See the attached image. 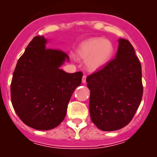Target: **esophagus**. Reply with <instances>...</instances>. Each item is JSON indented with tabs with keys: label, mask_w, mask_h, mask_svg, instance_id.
I'll return each instance as SVG.
<instances>
[{
	"label": "esophagus",
	"mask_w": 157,
	"mask_h": 157,
	"mask_svg": "<svg viewBox=\"0 0 157 157\" xmlns=\"http://www.w3.org/2000/svg\"><path fill=\"white\" fill-rule=\"evenodd\" d=\"M86 75H83V78H82V82H83V83H86Z\"/></svg>",
	"instance_id": "34e87169"
}]
</instances>
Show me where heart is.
Segmentation results:
<instances>
[{
    "label": "heart",
    "mask_w": 157,
    "mask_h": 157,
    "mask_svg": "<svg viewBox=\"0 0 157 157\" xmlns=\"http://www.w3.org/2000/svg\"><path fill=\"white\" fill-rule=\"evenodd\" d=\"M114 53L112 42L99 38L86 41L79 46L77 55L86 60V66L90 71H96L109 63Z\"/></svg>",
    "instance_id": "obj_1"
}]
</instances>
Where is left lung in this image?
<instances>
[{
  "label": "left lung",
  "mask_w": 157,
  "mask_h": 157,
  "mask_svg": "<svg viewBox=\"0 0 157 157\" xmlns=\"http://www.w3.org/2000/svg\"><path fill=\"white\" fill-rule=\"evenodd\" d=\"M118 42L116 57L86 80L90 90V118L105 131L127 125L143 96L141 64L134 47L124 39Z\"/></svg>",
  "instance_id": "1"
}]
</instances>
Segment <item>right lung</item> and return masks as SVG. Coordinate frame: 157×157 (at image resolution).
Returning a JSON list of instances; mask_svg holds the SVG:
<instances>
[{"instance_id": "right-lung-1", "label": "right lung", "mask_w": 157, "mask_h": 157, "mask_svg": "<svg viewBox=\"0 0 157 157\" xmlns=\"http://www.w3.org/2000/svg\"><path fill=\"white\" fill-rule=\"evenodd\" d=\"M44 36H35L19 58L13 74L10 96L19 118L29 127L50 130L64 120L73 93L83 73L69 74L60 67L69 57L45 47Z\"/></svg>"}]
</instances>
